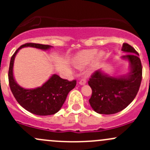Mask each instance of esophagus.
Wrapping results in <instances>:
<instances>
[{"label": "esophagus", "mask_w": 150, "mask_h": 150, "mask_svg": "<svg viewBox=\"0 0 150 150\" xmlns=\"http://www.w3.org/2000/svg\"><path fill=\"white\" fill-rule=\"evenodd\" d=\"M79 84L81 85V86H83V85L86 84V79L81 80V81L79 82Z\"/></svg>", "instance_id": "34e87169"}]
</instances>
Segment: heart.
Returning <instances> with one entry per match:
<instances>
[{
	"label": "heart",
	"mask_w": 150,
	"mask_h": 150,
	"mask_svg": "<svg viewBox=\"0 0 150 150\" xmlns=\"http://www.w3.org/2000/svg\"><path fill=\"white\" fill-rule=\"evenodd\" d=\"M104 51H99L97 49H87L80 51L72 60V64L76 68L81 69L92 62L87 69L88 74H91L96 70L103 60Z\"/></svg>",
	"instance_id": "b5f03b06"
}]
</instances>
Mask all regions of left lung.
<instances>
[{
  "label": "left lung",
  "mask_w": 150,
  "mask_h": 150,
  "mask_svg": "<svg viewBox=\"0 0 150 150\" xmlns=\"http://www.w3.org/2000/svg\"><path fill=\"white\" fill-rule=\"evenodd\" d=\"M121 50L127 53L121 59L128 62V73L115 76L99 69L88 81L92 89L89 103L99 114L112 115L122 111L132 102L139 89L142 67L139 54L128 43H123Z\"/></svg>",
  "instance_id": "left-lung-1"
}]
</instances>
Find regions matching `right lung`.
<instances>
[{"label":"right lung","mask_w":150,"mask_h":150,"mask_svg":"<svg viewBox=\"0 0 150 150\" xmlns=\"http://www.w3.org/2000/svg\"><path fill=\"white\" fill-rule=\"evenodd\" d=\"M33 47L47 51L53 46L38 43H26L21 46L12 56L8 70V81L12 93L18 103L23 108L37 115H50L59 111L66 100L68 93L76 86V81L62 79L53 74L41 86L35 88H25L16 83L13 76L15 57L20 49Z\"/></svg>","instance_id":"add662e5"}]
</instances>
